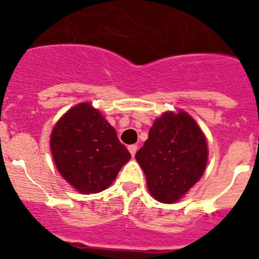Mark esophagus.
<instances>
[{
  "label": "esophagus",
  "instance_id": "34e87169",
  "mask_svg": "<svg viewBox=\"0 0 259 259\" xmlns=\"http://www.w3.org/2000/svg\"><path fill=\"white\" fill-rule=\"evenodd\" d=\"M128 150H130L131 155L134 157V155L136 154V152H137V145H130V146H128Z\"/></svg>",
  "mask_w": 259,
  "mask_h": 259
}]
</instances>
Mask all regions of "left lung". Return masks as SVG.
<instances>
[{
    "instance_id": "8db88e82",
    "label": "left lung",
    "mask_w": 259,
    "mask_h": 259,
    "mask_svg": "<svg viewBox=\"0 0 259 259\" xmlns=\"http://www.w3.org/2000/svg\"><path fill=\"white\" fill-rule=\"evenodd\" d=\"M136 159L153 197L163 203L176 202L205 171L206 139L188 114L166 113L150 128Z\"/></svg>"
}]
</instances>
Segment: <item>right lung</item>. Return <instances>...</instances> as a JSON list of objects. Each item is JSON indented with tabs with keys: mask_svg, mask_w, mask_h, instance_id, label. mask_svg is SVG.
Segmentation results:
<instances>
[{
	"mask_svg": "<svg viewBox=\"0 0 259 259\" xmlns=\"http://www.w3.org/2000/svg\"><path fill=\"white\" fill-rule=\"evenodd\" d=\"M50 148L61 175L84 194L106 189L131 158L115 130L88 102L72 107L59 119Z\"/></svg>",
	"mask_w": 259,
	"mask_h": 259,
	"instance_id": "1",
	"label": "right lung"
}]
</instances>
